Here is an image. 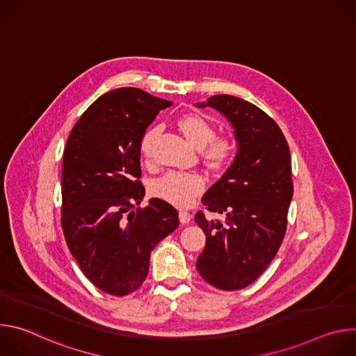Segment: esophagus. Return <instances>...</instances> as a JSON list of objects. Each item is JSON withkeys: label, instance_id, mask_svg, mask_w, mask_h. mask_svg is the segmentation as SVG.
I'll list each match as a JSON object with an SVG mask.
<instances>
[{"label": "esophagus", "instance_id": "esophagus-1", "mask_svg": "<svg viewBox=\"0 0 356 356\" xmlns=\"http://www.w3.org/2000/svg\"><path fill=\"white\" fill-rule=\"evenodd\" d=\"M179 220L181 224H188L191 221V214L187 211H180L179 213Z\"/></svg>", "mask_w": 356, "mask_h": 356}]
</instances>
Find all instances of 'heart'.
Instances as JSON below:
<instances>
[{"instance_id":"b5f03b06","label":"heart","mask_w":356,"mask_h":356,"mask_svg":"<svg viewBox=\"0 0 356 356\" xmlns=\"http://www.w3.org/2000/svg\"><path fill=\"white\" fill-rule=\"evenodd\" d=\"M179 131L197 150H202L206 165L213 170L227 169L235 158V143L228 138H216L214 125L200 114H184L177 121ZM159 134L156 127L147 128L139 142V152L145 159L154 154V143ZM204 179L195 173L169 172L152 181L150 193L175 207H188L204 188Z\"/></svg>"}]
</instances>
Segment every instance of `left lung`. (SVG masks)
Masks as SVG:
<instances>
[{"label": "left lung", "mask_w": 356, "mask_h": 356, "mask_svg": "<svg viewBox=\"0 0 356 356\" xmlns=\"http://www.w3.org/2000/svg\"><path fill=\"white\" fill-rule=\"evenodd\" d=\"M195 106L222 114L236 142L232 163L201 198L225 221L201 211L194 218L207 236L195 268L211 286L239 290L262 275L283 241L293 197L290 150L279 125L242 98L218 94Z\"/></svg>", "instance_id": "left-lung-1"}]
</instances>
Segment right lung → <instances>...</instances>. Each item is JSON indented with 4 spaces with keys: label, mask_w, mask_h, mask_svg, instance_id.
Masks as SVG:
<instances>
[{
    "label": "right lung",
    "mask_w": 356,
    "mask_h": 356,
    "mask_svg": "<svg viewBox=\"0 0 356 356\" xmlns=\"http://www.w3.org/2000/svg\"><path fill=\"white\" fill-rule=\"evenodd\" d=\"M166 101L135 87L97 98L72 129L63 152L62 227L86 277L111 296L135 291L146 279L154 248L179 227V214L145 195L139 142Z\"/></svg>",
    "instance_id": "add662e5"
}]
</instances>
